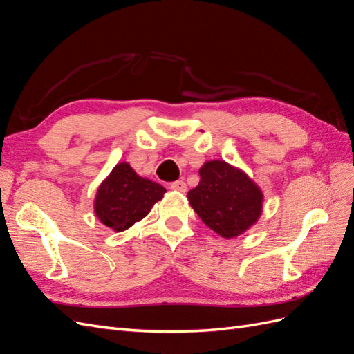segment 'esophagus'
I'll use <instances>...</instances> for the list:
<instances>
[{
  "mask_svg": "<svg viewBox=\"0 0 354 354\" xmlns=\"http://www.w3.org/2000/svg\"><path fill=\"white\" fill-rule=\"evenodd\" d=\"M169 187L173 189V190H177V192H186V190H187V186H186V183H185L183 180L174 181V183L169 185Z\"/></svg>",
  "mask_w": 354,
  "mask_h": 354,
  "instance_id": "34e87169",
  "label": "esophagus"
}]
</instances>
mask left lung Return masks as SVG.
<instances>
[{
	"label": "left lung",
	"instance_id": "1",
	"mask_svg": "<svg viewBox=\"0 0 354 354\" xmlns=\"http://www.w3.org/2000/svg\"><path fill=\"white\" fill-rule=\"evenodd\" d=\"M199 185L189 190L190 207L221 238L233 239L259 221L263 192L242 169L226 160H208L199 168Z\"/></svg>",
	"mask_w": 354,
	"mask_h": 354
}]
</instances>
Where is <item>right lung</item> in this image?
<instances>
[{
	"instance_id": "right-lung-1",
	"label": "right lung",
	"mask_w": 354,
	"mask_h": 354,
	"mask_svg": "<svg viewBox=\"0 0 354 354\" xmlns=\"http://www.w3.org/2000/svg\"><path fill=\"white\" fill-rule=\"evenodd\" d=\"M167 189L140 177L128 162H120L106 177L94 198V214L115 232L130 229L145 218Z\"/></svg>"
}]
</instances>
